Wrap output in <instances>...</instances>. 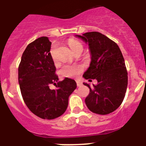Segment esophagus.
<instances>
[{"instance_id": "1", "label": "esophagus", "mask_w": 146, "mask_h": 146, "mask_svg": "<svg viewBox=\"0 0 146 146\" xmlns=\"http://www.w3.org/2000/svg\"><path fill=\"white\" fill-rule=\"evenodd\" d=\"M76 85H77V86H81L82 85V83L79 81H76Z\"/></svg>"}]
</instances>
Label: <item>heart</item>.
Returning <instances> with one entry per match:
<instances>
[{"instance_id": "b5f03b06", "label": "heart", "mask_w": 146, "mask_h": 146, "mask_svg": "<svg viewBox=\"0 0 146 146\" xmlns=\"http://www.w3.org/2000/svg\"><path fill=\"white\" fill-rule=\"evenodd\" d=\"M69 45L70 48L72 50V52L75 51L78 48H82V45L78 42L75 40H70L69 42ZM54 50H55V45L52 47L51 50H50V54H51L52 58H54ZM82 70V67L81 66L77 65V64H65L62 66L60 72L62 75L64 76H68V77H73V76H76L79 73H80Z\"/></svg>"}]
</instances>
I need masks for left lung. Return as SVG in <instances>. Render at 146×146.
Segmentation results:
<instances>
[{
    "mask_svg": "<svg viewBox=\"0 0 146 146\" xmlns=\"http://www.w3.org/2000/svg\"><path fill=\"white\" fill-rule=\"evenodd\" d=\"M75 37L89 45L91 62L84 73L85 79H96L85 99L88 109L93 113L106 115L121 104L128 85V73L120 48L116 42L98 32H90Z\"/></svg>",
    "mask_w": 146,
    "mask_h": 146,
    "instance_id": "obj_1",
    "label": "left lung"
}]
</instances>
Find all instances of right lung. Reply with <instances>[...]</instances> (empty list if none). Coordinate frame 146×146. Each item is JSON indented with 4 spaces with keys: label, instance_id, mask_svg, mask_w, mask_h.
<instances>
[{
    "label": "right lung",
    "instance_id": "add662e5",
    "mask_svg": "<svg viewBox=\"0 0 146 146\" xmlns=\"http://www.w3.org/2000/svg\"><path fill=\"white\" fill-rule=\"evenodd\" d=\"M51 44L47 37L29 44L18 67V82L25 104L35 115L48 120L65 112L69 96L76 88V82L70 78L58 82L50 54ZM51 83L56 85L55 90L49 89Z\"/></svg>",
    "mask_w": 146,
    "mask_h": 146
}]
</instances>
